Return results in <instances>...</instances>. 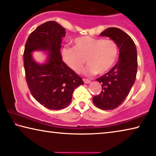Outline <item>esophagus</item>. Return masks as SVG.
Masks as SVG:
<instances>
[{"mask_svg":"<svg viewBox=\"0 0 156 156\" xmlns=\"http://www.w3.org/2000/svg\"><path fill=\"white\" fill-rule=\"evenodd\" d=\"M83 82L85 84H89V83H90V80H88V79H85V78H83Z\"/></svg>","mask_w":156,"mask_h":156,"instance_id":"1","label":"esophagus"}]
</instances>
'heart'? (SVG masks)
<instances>
[{
    "label": "heart",
    "instance_id": "heart-1",
    "mask_svg": "<svg viewBox=\"0 0 156 156\" xmlns=\"http://www.w3.org/2000/svg\"><path fill=\"white\" fill-rule=\"evenodd\" d=\"M118 46L113 40L78 37L73 41V47H65L62 51L65 62L75 72L83 69L85 62L87 75L103 74L110 70L118 57Z\"/></svg>",
    "mask_w": 156,
    "mask_h": 156
}]
</instances>
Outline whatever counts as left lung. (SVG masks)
I'll use <instances>...</instances> for the list:
<instances>
[{
    "label": "left lung",
    "instance_id": "1",
    "mask_svg": "<svg viewBox=\"0 0 156 156\" xmlns=\"http://www.w3.org/2000/svg\"><path fill=\"white\" fill-rule=\"evenodd\" d=\"M109 37L119 49V60L109 72L96 79L102 91L93 98V102L102 110L114 109L122 103L135 83L138 60L133 41L127 34L116 27L107 28L100 34Z\"/></svg>",
    "mask_w": 156,
    "mask_h": 156
}]
</instances>
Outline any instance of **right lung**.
I'll list each match as a JSON object with an SVG mask.
<instances>
[{"instance_id": "add662e5", "label": "right lung", "mask_w": 156, "mask_h": 156, "mask_svg": "<svg viewBox=\"0 0 156 156\" xmlns=\"http://www.w3.org/2000/svg\"><path fill=\"white\" fill-rule=\"evenodd\" d=\"M65 34V29L56 21L44 23L28 37L23 54L26 81L31 95L51 110L68 107L74 89L84 84L80 76L62 61L60 47ZM34 51H48L46 62L37 63L31 55Z\"/></svg>"}]
</instances>
